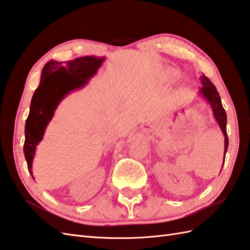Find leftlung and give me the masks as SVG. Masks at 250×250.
Here are the masks:
<instances>
[{"instance_id": "8db88e82", "label": "left lung", "mask_w": 250, "mask_h": 250, "mask_svg": "<svg viewBox=\"0 0 250 250\" xmlns=\"http://www.w3.org/2000/svg\"><path fill=\"white\" fill-rule=\"evenodd\" d=\"M200 80L203 84V87L201 88L200 93L210 104L211 108H212V112H213V116L217 121V124H219L224 136H225V150H224V154H226L227 149H228V136H227V130H226V125H227L226 112L224 110L219 92L216 91L213 83L211 82L210 79L207 78L205 75L201 76ZM224 159H225V157H224Z\"/></svg>"}]
</instances>
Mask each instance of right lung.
I'll return each mask as SVG.
<instances>
[{
    "label": "right lung",
    "mask_w": 250,
    "mask_h": 250,
    "mask_svg": "<svg viewBox=\"0 0 250 250\" xmlns=\"http://www.w3.org/2000/svg\"><path fill=\"white\" fill-rule=\"evenodd\" d=\"M104 61V57L85 56L65 62L50 60L44 65L40 84L31 98L29 115L25 124L23 151L31 176L36 148L42 140L57 106L68 93L87 84Z\"/></svg>",
    "instance_id": "obj_1"
}]
</instances>
